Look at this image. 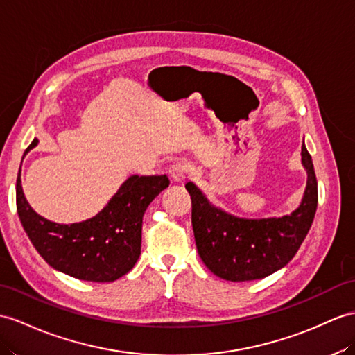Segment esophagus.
Wrapping results in <instances>:
<instances>
[{
	"label": "esophagus",
	"instance_id": "obj_1",
	"mask_svg": "<svg viewBox=\"0 0 355 355\" xmlns=\"http://www.w3.org/2000/svg\"><path fill=\"white\" fill-rule=\"evenodd\" d=\"M188 171H189V164L184 159L176 161L168 170L170 176L173 180H175V182H182V180H185Z\"/></svg>",
	"mask_w": 355,
	"mask_h": 355
}]
</instances>
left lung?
Here are the masks:
<instances>
[{"instance_id": "8db88e82", "label": "left lung", "mask_w": 355, "mask_h": 355, "mask_svg": "<svg viewBox=\"0 0 355 355\" xmlns=\"http://www.w3.org/2000/svg\"><path fill=\"white\" fill-rule=\"evenodd\" d=\"M301 162L307 185L295 211L279 218H239L214 206L193 182L185 188L193 203V230L198 256L220 279L248 282L263 279L288 265L297 254L315 218L318 182L304 143Z\"/></svg>"}]
</instances>
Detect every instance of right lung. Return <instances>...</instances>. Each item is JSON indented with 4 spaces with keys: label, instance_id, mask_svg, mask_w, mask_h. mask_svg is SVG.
<instances>
[{
    "label": "right lung",
    "instance_id": "add662e5",
    "mask_svg": "<svg viewBox=\"0 0 355 355\" xmlns=\"http://www.w3.org/2000/svg\"><path fill=\"white\" fill-rule=\"evenodd\" d=\"M39 143L34 138L24 157ZM170 185L162 176H131L93 218L73 224L49 221L24 196L21 170L16 179V207L31 244L46 263L71 277L107 283L132 270L141 253L143 215Z\"/></svg>",
    "mask_w": 355,
    "mask_h": 355
}]
</instances>
